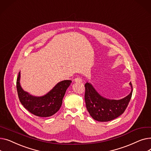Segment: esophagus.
Returning a JSON list of instances; mask_svg holds the SVG:
<instances>
[{
	"instance_id": "obj_1",
	"label": "esophagus",
	"mask_w": 151,
	"mask_h": 151,
	"mask_svg": "<svg viewBox=\"0 0 151 151\" xmlns=\"http://www.w3.org/2000/svg\"><path fill=\"white\" fill-rule=\"evenodd\" d=\"M75 81L76 83H81V82H82V80H81V78L77 77V78H76L75 79Z\"/></svg>"
}]
</instances>
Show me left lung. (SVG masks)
<instances>
[{
    "instance_id": "8db88e82",
    "label": "left lung",
    "mask_w": 151,
    "mask_h": 151,
    "mask_svg": "<svg viewBox=\"0 0 151 151\" xmlns=\"http://www.w3.org/2000/svg\"><path fill=\"white\" fill-rule=\"evenodd\" d=\"M129 95L121 100H109L101 97L92 86L85 84L86 106L91 117L96 121L107 122L114 119L124 113L132 98L133 88Z\"/></svg>"
}]
</instances>
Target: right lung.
Returning <instances> with one entry per match:
<instances>
[{"label": "right lung", "instance_id": "right-lung-1", "mask_svg": "<svg viewBox=\"0 0 151 151\" xmlns=\"http://www.w3.org/2000/svg\"><path fill=\"white\" fill-rule=\"evenodd\" d=\"M20 72L17 80V88L21 104L32 114L39 117H50L57 113L60 109L62 99L71 80L59 82L54 88L43 97H34L24 91L19 83Z\"/></svg>", "mask_w": 151, "mask_h": 151}]
</instances>
